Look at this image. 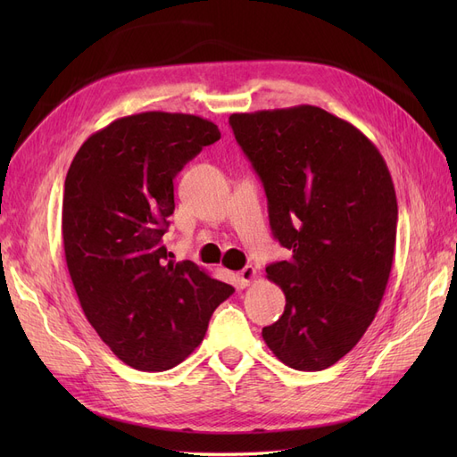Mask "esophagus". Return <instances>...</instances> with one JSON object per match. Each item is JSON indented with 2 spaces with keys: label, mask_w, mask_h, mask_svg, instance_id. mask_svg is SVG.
I'll use <instances>...</instances> for the list:
<instances>
[{
  "label": "esophagus",
  "mask_w": 457,
  "mask_h": 457,
  "mask_svg": "<svg viewBox=\"0 0 457 457\" xmlns=\"http://www.w3.org/2000/svg\"><path fill=\"white\" fill-rule=\"evenodd\" d=\"M255 276H257V270L253 269V267H250V265H247V267H244L242 270H238L237 272V278H238V284L242 286V287H245L247 284H250L253 278H255Z\"/></svg>",
  "instance_id": "1"
}]
</instances>
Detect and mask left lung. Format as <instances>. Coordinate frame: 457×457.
Returning a JSON list of instances; mask_svg holds the SVG:
<instances>
[{
    "instance_id": "1",
    "label": "left lung",
    "mask_w": 457,
    "mask_h": 457,
    "mask_svg": "<svg viewBox=\"0 0 457 457\" xmlns=\"http://www.w3.org/2000/svg\"><path fill=\"white\" fill-rule=\"evenodd\" d=\"M228 123L265 187L274 238L292 253L267 267L286 307L262 339L289 368L326 370L361 341L389 282L398 219L389 168L362 131L318 106Z\"/></svg>"
}]
</instances>
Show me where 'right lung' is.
Here are the masks:
<instances>
[{"mask_svg":"<svg viewBox=\"0 0 457 457\" xmlns=\"http://www.w3.org/2000/svg\"><path fill=\"white\" fill-rule=\"evenodd\" d=\"M219 139L200 116L141 112L93 133L66 173L68 272L89 324L131 368L181 364L234 292L192 261H170L163 245L175 175Z\"/></svg>","mask_w":457,"mask_h":457,"instance_id":"add662e5","label":"right lung"}]
</instances>
